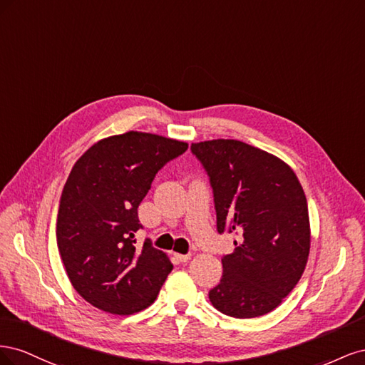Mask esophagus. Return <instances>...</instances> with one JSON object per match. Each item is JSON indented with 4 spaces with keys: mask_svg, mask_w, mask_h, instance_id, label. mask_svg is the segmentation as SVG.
<instances>
[{
    "mask_svg": "<svg viewBox=\"0 0 365 365\" xmlns=\"http://www.w3.org/2000/svg\"><path fill=\"white\" fill-rule=\"evenodd\" d=\"M176 259H178L180 262H182V263H185V262H189L190 260V254H176V256H175Z\"/></svg>",
    "mask_w": 365,
    "mask_h": 365,
    "instance_id": "1",
    "label": "esophagus"
}]
</instances>
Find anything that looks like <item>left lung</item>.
<instances>
[{"label": "left lung", "mask_w": 365, "mask_h": 365, "mask_svg": "<svg viewBox=\"0 0 365 365\" xmlns=\"http://www.w3.org/2000/svg\"><path fill=\"white\" fill-rule=\"evenodd\" d=\"M213 189L217 231L239 236L208 292L228 317L256 318L277 307L300 280L311 248L307 201L288 164L237 140L192 143Z\"/></svg>", "instance_id": "1"}]
</instances>
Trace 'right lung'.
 <instances>
[{"instance_id":"add662e5","label":"right lung","mask_w":365,"mask_h":365,"mask_svg":"<svg viewBox=\"0 0 365 365\" xmlns=\"http://www.w3.org/2000/svg\"><path fill=\"white\" fill-rule=\"evenodd\" d=\"M187 148L184 141L129 130L97 141L73 165L58 212V248L73 288L101 311H143L173 269L149 239L135 245L137 208L158 170Z\"/></svg>"}]
</instances>
